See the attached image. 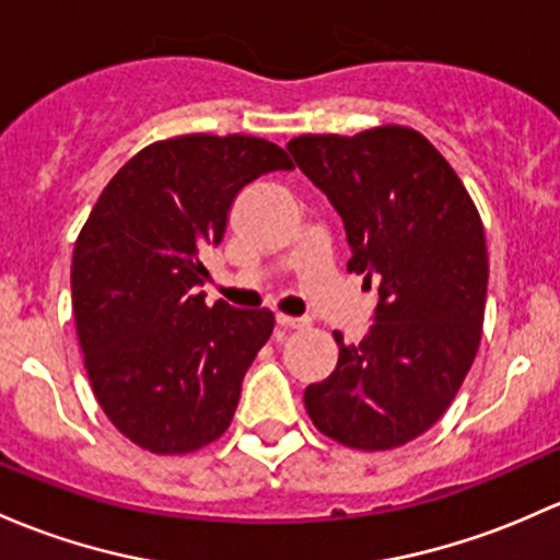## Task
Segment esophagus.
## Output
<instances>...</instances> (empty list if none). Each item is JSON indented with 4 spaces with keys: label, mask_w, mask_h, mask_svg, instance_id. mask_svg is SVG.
Instances as JSON below:
<instances>
[{
    "label": "esophagus",
    "mask_w": 560,
    "mask_h": 560,
    "mask_svg": "<svg viewBox=\"0 0 560 560\" xmlns=\"http://www.w3.org/2000/svg\"><path fill=\"white\" fill-rule=\"evenodd\" d=\"M276 322H279V325L287 327V329H305V327H311L308 316H287V314H279V316H276Z\"/></svg>",
    "instance_id": "esophagus-1"
}]
</instances>
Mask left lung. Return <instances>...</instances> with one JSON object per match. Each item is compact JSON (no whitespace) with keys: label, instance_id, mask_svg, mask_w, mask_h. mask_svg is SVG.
I'll list each match as a JSON object with an SVG mask.
<instances>
[{"label":"left lung","instance_id":"left-lung-1","mask_svg":"<svg viewBox=\"0 0 560 560\" xmlns=\"http://www.w3.org/2000/svg\"><path fill=\"white\" fill-rule=\"evenodd\" d=\"M287 150L343 220L346 268L378 292L359 343L335 332L338 364L305 388V410L349 448H397L448 410L478 354L488 287L478 209L413 128L316 133Z\"/></svg>","mask_w":560,"mask_h":560}]
</instances>
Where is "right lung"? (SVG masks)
Returning a JSON list of instances; mask_svg holds the SVG:
<instances>
[{
    "mask_svg": "<svg viewBox=\"0 0 560 560\" xmlns=\"http://www.w3.org/2000/svg\"><path fill=\"white\" fill-rule=\"evenodd\" d=\"M290 168L265 139L190 133L144 147L93 206L72 257L74 325L98 405L139 448L190 453L231 427L273 314L206 305L203 255L241 187Z\"/></svg>",
    "mask_w": 560,
    "mask_h": 560,
    "instance_id": "right-lung-1",
    "label": "right lung"
}]
</instances>
